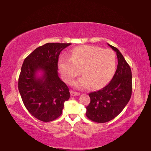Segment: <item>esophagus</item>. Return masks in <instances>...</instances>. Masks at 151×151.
<instances>
[{
	"mask_svg": "<svg viewBox=\"0 0 151 151\" xmlns=\"http://www.w3.org/2000/svg\"><path fill=\"white\" fill-rule=\"evenodd\" d=\"M70 94H71V96H78L79 94H80V93H77V92L74 91H70Z\"/></svg>",
	"mask_w": 151,
	"mask_h": 151,
	"instance_id": "obj_1",
	"label": "esophagus"
}]
</instances>
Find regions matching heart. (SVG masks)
I'll return each instance as SVG.
<instances>
[{"instance_id": "obj_1", "label": "heart", "mask_w": 151, "mask_h": 151, "mask_svg": "<svg viewBox=\"0 0 151 151\" xmlns=\"http://www.w3.org/2000/svg\"><path fill=\"white\" fill-rule=\"evenodd\" d=\"M116 68V55L110 49L95 46H81L74 48L70 58H60L58 69L66 83L70 84L76 76H83L74 83L76 88L91 85L99 88L111 80Z\"/></svg>"}]
</instances>
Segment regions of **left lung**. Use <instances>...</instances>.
Returning a JSON list of instances; mask_svg holds the SVG:
<instances>
[{
    "instance_id": "left-lung-1",
    "label": "left lung",
    "mask_w": 151,
    "mask_h": 151,
    "mask_svg": "<svg viewBox=\"0 0 151 151\" xmlns=\"http://www.w3.org/2000/svg\"><path fill=\"white\" fill-rule=\"evenodd\" d=\"M116 52L118 65L111 82L101 90L88 95L91 102L86 107V115L96 122L111 121L121 113L131 99L132 73L129 64L118 48L108 44Z\"/></svg>"
}]
</instances>
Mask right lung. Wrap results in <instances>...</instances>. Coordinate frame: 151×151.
<instances>
[{"label":"right lung","instance_id":"obj_1","mask_svg":"<svg viewBox=\"0 0 151 151\" xmlns=\"http://www.w3.org/2000/svg\"><path fill=\"white\" fill-rule=\"evenodd\" d=\"M70 45L47 43L30 53L22 65L18 83L20 94L28 111L41 121L60 116L64 103L70 98L69 88L58 76V60L61 51Z\"/></svg>","mask_w":151,"mask_h":151}]
</instances>
